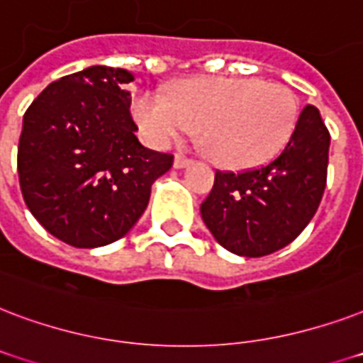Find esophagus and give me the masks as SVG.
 I'll use <instances>...</instances> for the list:
<instances>
[{"instance_id":"esophagus-1","label":"esophagus","mask_w":363,"mask_h":363,"mask_svg":"<svg viewBox=\"0 0 363 363\" xmlns=\"http://www.w3.org/2000/svg\"><path fill=\"white\" fill-rule=\"evenodd\" d=\"M191 164V159H187V157H184V155H176L174 157V168H185V167H189Z\"/></svg>"}]
</instances>
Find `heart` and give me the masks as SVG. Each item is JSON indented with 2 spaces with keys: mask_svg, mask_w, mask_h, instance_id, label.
I'll list each match as a JSON object with an SVG mask.
<instances>
[{
  "mask_svg": "<svg viewBox=\"0 0 363 363\" xmlns=\"http://www.w3.org/2000/svg\"><path fill=\"white\" fill-rule=\"evenodd\" d=\"M132 117L143 138L168 147L199 128V142L221 167H252L282 150L296 128L297 102L288 86L255 77H201L170 91H142Z\"/></svg>",
  "mask_w": 363,
  "mask_h": 363,
  "instance_id": "heart-1",
  "label": "heart"
}]
</instances>
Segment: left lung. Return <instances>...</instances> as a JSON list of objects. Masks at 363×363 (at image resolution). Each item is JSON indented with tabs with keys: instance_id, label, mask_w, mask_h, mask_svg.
<instances>
[{
	"instance_id": "8db88e82",
	"label": "left lung",
	"mask_w": 363,
	"mask_h": 363,
	"mask_svg": "<svg viewBox=\"0 0 363 363\" xmlns=\"http://www.w3.org/2000/svg\"><path fill=\"white\" fill-rule=\"evenodd\" d=\"M330 132L314 106L303 109L282 153L246 172H216L202 221L225 250L261 257L299 237L318 210L328 176Z\"/></svg>"
}]
</instances>
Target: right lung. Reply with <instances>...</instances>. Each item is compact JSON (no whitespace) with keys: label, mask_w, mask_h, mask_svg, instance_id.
<instances>
[{"label":"right lung","mask_w":363,"mask_h":363,"mask_svg":"<svg viewBox=\"0 0 363 363\" xmlns=\"http://www.w3.org/2000/svg\"><path fill=\"white\" fill-rule=\"evenodd\" d=\"M134 74L89 66L50 83L26 109L18 179L33 218L62 242L100 248L147 208L174 157L147 150L130 117Z\"/></svg>","instance_id":"obj_1"}]
</instances>
